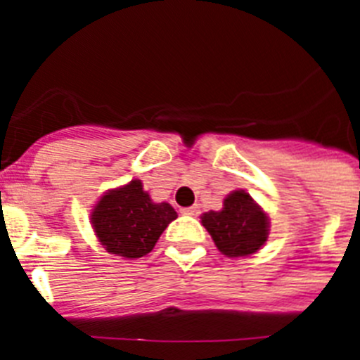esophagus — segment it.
<instances>
[{"instance_id": "34e87169", "label": "esophagus", "mask_w": 360, "mask_h": 360, "mask_svg": "<svg viewBox=\"0 0 360 360\" xmlns=\"http://www.w3.org/2000/svg\"><path fill=\"white\" fill-rule=\"evenodd\" d=\"M182 214H189V216H198V214H200V207H198V205H193V207L182 209Z\"/></svg>"}]
</instances>
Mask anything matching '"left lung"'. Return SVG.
<instances>
[{
    "instance_id": "obj_1",
    "label": "left lung",
    "mask_w": 360,
    "mask_h": 360,
    "mask_svg": "<svg viewBox=\"0 0 360 360\" xmlns=\"http://www.w3.org/2000/svg\"><path fill=\"white\" fill-rule=\"evenodd\" d=\"M203 227L214 240L219 252L229 257L256 252L269 236V219L245 191H234L224 200L221 211L202 216Z\"/></svg>"
}]
</instances>
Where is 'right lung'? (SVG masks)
<instances>
[{
    "label": "right lung",
    "instance_id": "obj_1",
    "mask_svg": "<svg viewBox=\"0 0 360 360\" xmlns=\"http://www.w3.org/2000/svg\"><path fill=\"white\" fill-rule=\"evenodd\" d=\"M173 219L176 211L165 202L153 203L141 180L106 193L91 212L98 241L108 252L129 259L151 252Z\"/></svg>",
    "mask_w": 360,
    "mask_h": 360
}]
</instances>
